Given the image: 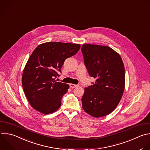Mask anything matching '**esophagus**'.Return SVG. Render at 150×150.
<instances>
[{
  "label": "esophagus",
  "mask_w": 150,
  "mask_h": 150,
  "mask_svg": "<svg viewBox=\"0 0 150 150\" xmlns=\"http://www.w3.org/2000/svg\"><path fill=\"white\" fill-rule=\"evenodd\" d=\"M77 86H78L77 85L73 84V83H70V84H69V86H70L71 88H75V87H76Z\"/></svg>",
  "instance_id": "1"
}]
</instances>
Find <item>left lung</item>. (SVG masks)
I'll return each instance as SVG.
<instances>
[{
    "mask_svg": "<svg viewBox=\"0 0 150 150\" xmlns=\"http://www.w3.org/2000/svg\"><path fill=\"white\" fill-rule=\"evenodd\" d=\"M84 63L95 83L85 88L82 108L95 118L107 115L117 107L125 89V68L120 54L107 46L84 44Z\"/></svg>",
    "mask_w": 150,
    "mask_h": 150,
    "instance_id": "8db88e82",
    "label": "left lung"
}]
</instances>
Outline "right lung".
Returning a JSON list of instances; mask_svg holds the SVG:
<instances>
[{
    "instance_id": "right-lung-1",
    "label": "right lung",
    "mask_w": 150,
    "mask_h": 150,
    "mask_svg": "<svg viewBox=\"0 0 150 150\" xmlns=\"http://www.w3.org/2000/svg\"><path fill=\"white\" fill-rule=\"evenodd\" d=\"M76 43L45 42L39 45L23 71L22 83L25 95L33 109L43 114H52L61 105V99L69 85L57 82L65 59L75 55Z\"/></svg>"
}]
</instances>
